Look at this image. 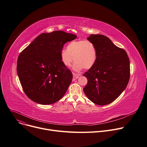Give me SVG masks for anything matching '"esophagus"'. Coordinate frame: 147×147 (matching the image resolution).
I'll use <instances>...</instances> for the list:
<instances>
[{"mask_svg": "<svg viewBox=\"0 0 147 147\" xmlns=\"http://www.w3.org/2000/svg\"><path fill=\"white\" fill-rule=\"evenodd\" d=\"M73 79L74 80L77 79L78 78H79V74H77L74 73H73Z\"/></svg>", "mask_w": 147, "mask_h": 147, "instance_id": "esophagus-1", "label": "esophagus"}]
</instances>
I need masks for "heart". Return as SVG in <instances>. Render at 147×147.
I'll list each match as a JSON object with an SVG mask.
<instances>
[{"label": "heart", "mask_w": 147, "mask_h": 147, "mask_svg": "<svg viewBox=\"0 0 147 147\" xmlns=\"http://www.w3.org/2000/svg\"><path fill=\"white\" fill-rule=\"evenodd\" d=\"M60 58L62 63L65 66H70L74 59L73 68L76 70H80L83 68L89 70L96 63L97 49L90 41H73L67 45L66 50H61Z\"/></svg>", "instance_id": "b5f03b06"}]
</instances>
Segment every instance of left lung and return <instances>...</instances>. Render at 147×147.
<instances>
[{
    "label": "left lung",
    "mask_w": 147,
    "mask_h": 147,
    "mask_svg": "<svg viewBox=\"0 0 147 147\" xmlns=\"http://www.w3.org/2000/svg\"><path fill=\"white\" fill-rule=\"evenodd\" d=\"M87 40L96 47L97 60L94 66L83 74L88 80L83 90L94 104L108 105L118 98L128 85L129 57L123 49L105 35L92 34Z\"/></svg>",
    "instance_id": "obj_1"
}]
</instances>
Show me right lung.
I'll return each mask as SVG.
<instances>
[{
	"mask_svg": "<svg viewBox=\"0 0 147 147\" xmlns=\"http://www.w3.org/2000/svg\"><path fill=\"white\" fill-rule=\"evenodd\" d=\"M77 38L62 31L42 33L19 55L17 73L26 95L32 101L50 105L60 100L73 75L60 58L64 45Z\"/></svg>",
	"mask_w": 147,
	"mask_h": 147,
	"instance_id": "add662e5",
	"label": "right lung"
}]
</instances>
